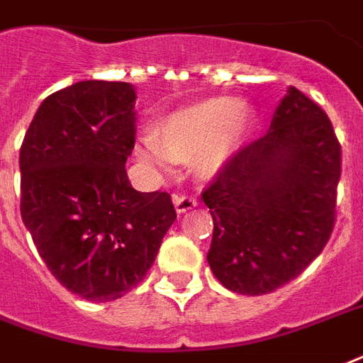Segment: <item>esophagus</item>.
<instances>
[{"instance_id": "obj_1", "label": "esophagus", "mask_w": 363, "mask_h": 363, "mask_svg": "<svg viewBox=\"0 0 363 363\" xmlns=\"http://www.w3.org/2000/svg\"><path fill=\"white\" fill-rule=\"evenodd\" d=\"M173 203H175L177 213H186V211L194 209L198 205V199L192 196H182V194H175L173 196Z\"/></svg>"}]
</instances>
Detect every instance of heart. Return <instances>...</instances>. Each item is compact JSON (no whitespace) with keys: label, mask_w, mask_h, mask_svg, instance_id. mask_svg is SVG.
<instances>
[{"label":"heart","mask_w":363,"mask_h":363,"mask_svg":"<svg viewBox=\"0 0 363 363\" xmlns=\"http://www.w3.org/2000/svg\"><path fill=\"white\" fill-rule=\"evenodd\" d=\"M254 113L235 98H213L173 111L160 121L156 138L139 139L137 154L160 171H171L175 162L194 164L203 175H216L239 152L252 130Z\"/></svg>","instance_id":"obj_1"}]
</instances>
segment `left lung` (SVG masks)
I'll return each instance as SVG.
<instances>
[{
  "label": "left lung",
  "mask_w": 363,
  "mask_h": 363,
  "mask_svg": "<svg viewBox=\"0 0 363 363\" xmlns=\"http://www.w3.org/2000/svg\"><path fill=\"white\" fill-rule=\"evenodd\" d=\"M339 177L332 122L290 86L267 133L201 194L215 226L207 262L216 279L235 294L262 296L298 277L332 235Z\"/></svg>",
  "instance_id": "obj_1"
}]
</instances>
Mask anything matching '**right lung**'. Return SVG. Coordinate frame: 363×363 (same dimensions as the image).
Wrapping results in <instances>:
<instances>
[{
	"label": "right lung",
	"instance_id": "obj_1",
	"mask_svg": "<svg viewBox=\"0 0 363 363\" xmlns=\"http://www.w3.org/2000/svg\"><path fill=\"white\" fill-rule=\"evenodd\" d=\"M135 88L81 81L48 96L20 148V215L62 286L104 303L145 279L177 213L167 192H137Z\"/></svg>",
	"mask_w": 363,
	"mask_h": 363
}]
</instances>
